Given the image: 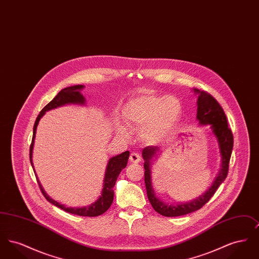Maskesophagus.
Here are the masks:
<instances>
[{
    "label": "esophagus",
    "instance_id": "1",
    "mask_svg": "<svg viewBox=\"0 0 259 259\" xmlns=\"http://www.w3.org/2000/svg\"><path fill=\"white\" fill-rule=\"evenodd\" d=\"M130 162H132V163H139L140 160H141V155L139 154V153H137V152H132L131 154H130Z\"/></svg>",
    "mask_w": 259,
    "mask_h": 259
}]
</instances>
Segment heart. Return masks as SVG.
I'll list each match as a JSON object with an SVG mask.
<instances>
[{
  "label": "heart",
  "instance_id": "heart-1",
  "mask_svg": "<svg viewBox=\"0 0 259 259\" xmlns=\"http://www.w3.org/2000/svg\"><path fill=\"white\" fill-rule=\"evenodd\" d=\"M182 114V105L174 96L146 94L132 100L124 115L131 128L143 131L145 141L158 144L172 134ZM120 134L129 135L128 129L117 124Z\"/></svg>",
  "mask_w": 259,
  "mask_h": 259
}]
</instances>
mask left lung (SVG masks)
Segmentation results:
<instances>
[{
	"mask_svg": "<svg viewBox=\"0 0 259 259\" xmlns=\"http://www.w3.org/2000/svg\"><path fill=\"white\" fill-rule=\"evenodd\" d=\"M193 91L198 96L196 119L200 125H209L210 133L218 142L222 157L221 170L209 189L199 197L185 203H166L155 194L151 180V164L153 158H156L162 152L161 148L152 146L144 148L142 155L145 160V184L148 200L154 210L164 217H181L201 209L224 182L228 172L229 161L233 149V135L228 128L226 115L222 106L212 96L196 88H193Z\"/></svg>",
	"mask_w": 259,
	"mask_h": 259,
	"instance_id": "left-lung-1",
	"label": "left lung"
}]
</instances>
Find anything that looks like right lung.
Here are the masks:
<instances>
[{"label": "right lung", "mask_w": 259, "mask_h": 259, "mask_svg": "<svg viewBox=\"0 0 259 259\" xmlns=\"http://www.w3.org/2000/svg\"><path fill=\"white\" fill-rule=\"evenodd\" d=\"M84 88V85L81 84H77L74 87H69L62 89L61 91L53 98L52 101H50V103L40 111L39 114L37 115V119L34 124V129H33V138H32V144L30 147V161L32 164V167L34 169V165H33V148H34V143H35V138H36V132H37V124L39 122L40 118L45 115V113L47 111L56 109L58 107L65 106V105H80V106H84L87 100L84 98V96L81 94V90ZM129 151H124L121 154L115 155L113 157H111L109 159L107 168H106V172H105V177H104V183H103V189H102V194L101 196L96 200V202L92 203L91 205L87 206V207H67L63 204H60L59 202L55 201L54 199L50 197L48 195V193L45 191V189L42 188V186L40 185L38 179L37 178V184L39 185V188L44 194V196L46 199L53 204L54 206L60 208V209L70 212V213H74L76 215H81V217H98L100 214L104 213L105 211H107L108 209L111 207L112 200H113V186L115 185V182L119 176L120 172L122 171L127 165L128 158H129Z\"/></svg>", "instance_id": "right-lung-1"}]
</instances>
